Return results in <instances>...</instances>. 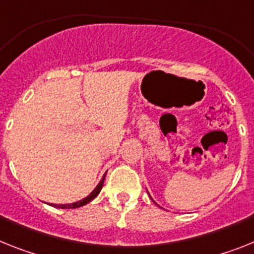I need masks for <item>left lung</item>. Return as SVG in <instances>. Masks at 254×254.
Listing matches in <instances>:
<instances>
[{"label":"left lung","instance_id":"1","mask_svg":"<svg viewBox=\"0 0 254 254\" xmlns=\"http://www.w3.org/2000/svg\"><path fill=\"white\" fill-rule=\"evenodd\" d=\"M149 197H151V195H149Z\"/></svg>","mask_w":254,"mask_h":254}]
</instances>
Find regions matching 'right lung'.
<instances>
[{
	"instance_id": "obj_1",
	"label": "right lung",
	"mask_w": 254,
	"mask_h": 254,
	"mask_svg": "<svg viewBox=\"0 0 254 254\" xmlns=\"http://www.w3.org/2000/svg\"><path fill=\"white\" fill-rule=\"evenodd\" d=\"M105 176H103L102 179H101V182L98 183V185H97L96 188L93 189V191H92V193H90L88 197L83 198V199L78 200V202H74V203H67V204H54V203H51V206L57 207V208H78V207H81V206H84V204L89 203L90 200L94 199V198H96L97 195L100 194L101 189H102V187H103V182H105Z\"/></svg>"
}]
</instances>
